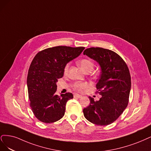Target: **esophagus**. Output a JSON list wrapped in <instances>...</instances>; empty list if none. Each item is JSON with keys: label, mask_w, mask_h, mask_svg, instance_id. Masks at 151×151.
I'll return each instance as SVG.
<instances>
[{"label": "esophagus", "mask_w": 151, "mask_h": 151, "mask_svg": "<svg viewBox=\"0 0 151 151\" xmlns=\"http://www.w3.org/2000/svg\"><path fill=\"white\" fill-rule=\"evenodd\" d=\"M82 96L79 94H75L74 95V98H77V99H80Z\"/></svg>", "instance_id": "obj_1"}]
</instances>
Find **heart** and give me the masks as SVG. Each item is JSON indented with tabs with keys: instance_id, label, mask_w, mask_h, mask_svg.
Here are the masks:
<instances>
[{
	"instance_id": "b5f03b06",
	"label": "heart",
	"mask_w": 151,
	"mask_h": 151,
	"mask_svg": "<svg viewBox=\"0 0 151 151\" xmlns=\"http://www.w3.org/2000/svg\"><path fill=\"white\" fill-rule=\"evenodd\" d=\"M78 65L81 68V69L83 70L86 73L91 72L93 70L94 63L90 60L88 59H82L78 62ZM68 70V65H66L65 67V73H66ZM88 85L85 82H76L73 84V88L78 91H81L85 89Z\"/></svg>"
}]
</instances>
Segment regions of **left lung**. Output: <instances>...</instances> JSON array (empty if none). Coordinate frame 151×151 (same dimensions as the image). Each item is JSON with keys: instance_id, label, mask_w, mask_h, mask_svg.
<instances>
[{"instance_id": "left-lung-1", "label": "left lung", "mask_w": 151, "mask_h": 151, "mask_svg": "<svg viewBox=\"0 0 151 151\" xmlns=\"http://www.w3.org/2000/svg\"><path fill=\"white\" fill-rule=\"evenodd\" d=\"M83 55L99 63L101 74L97 80L98 101L89 96L90 105L83 109L85 117L98 125H107L117 119L127 106L131 88L129 70L116 52L102 47L87 48Z\"/></svg>"}]
</instances>
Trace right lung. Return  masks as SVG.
<instances>
[{
  "mask_svg": "<svg viewBox=\"0 0 151 151\" xmlns=\"http://www.w3.org/2000/svg\"><path fill=\"white\" fill-rule=\"evenodd\" d=\"M84 49L56 46L39 52L34 58L27 78L28 95L32 112L42 122H55L64 116L66 102L73 95L71 93L56 95V82L63 76L67 63Z\"/></svg>",
  "mask_w": 151,
  "mask_h": 151,
  "instance_id": "1",
  "label": "right lung"
}]
</instances>
